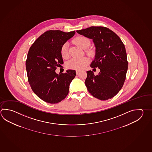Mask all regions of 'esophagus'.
<instances>
[{
  "label": "esophagus",
  "instance_id": "34e87169",
  "mask_svg": "<svg viewBox=\"0 0 152 152\" xmlns=\"http://www.w3.org/2000/svg\"><path fill=\"white\" fill-rule=\"evenodd\" d=\"M76 74L78 75L80 73V71H79V70H76Z\"/></svg>",
  "mask_w": 152,
  "mask_h": 152
}]
</instances>
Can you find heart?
Returning a JSON list of instances; mask_svg holds the SVG:
<instances>
[{"mask_svg": "<svg viewBox=\"0 0 152 152\" xmlns=\"http://www.w3.org/2000/svg\"><path fill=\"white\" fill-rule=\"evenodd\" d=\"M75 42L80 46L82 48L86 49L90 45V41L88 37L80 36L76 37L74 40ZM61 55L62 57L66 58L68 56V43H64L61 48ZM89 63V59L87 57H83L81 58H72L69 61L67 64V66L70 69H75L80 70L85 68Z\"/></svg>", "mask_w": 152, "mask_h": 152, "instance_id": "b5f03b06", "label": "heart"}]
</instances>
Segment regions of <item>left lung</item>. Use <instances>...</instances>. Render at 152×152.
Listing matches in <instances>:
<instances>
[{
  "mask_svg": "<svg viewBox=\"0 0 152 152\" xmlns=\"http://www.w3.org/2000/svg\"><path fill=\"white\" fill-rule=\"evenodd\" d=\"M76 32L93 40L96 55L90 66L100 70L97 75L91 70L86 72L85 84L88 91L100 100L115 97L123 86L128 69L124 44L115 32L105 27L91 26Z\"/></svg>",
  "mask_w": 152,
  "mask_h": 152,
  "instance_id": "obj_1",
  "label": "left lung"
}]
</instances>
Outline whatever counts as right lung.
<instances>
[{
	"mask_svg": "<svg viewBox=\"0 0 152 152\" xmlns=\"http://www.w3.org/2000/svg\"><path fill=\"white\" fill-rule=\"evenodd\" d=\"M75 34V31H47L29 49L26 61L28 80L33 91L47 103H58L69 93V85L76 71L68 70L57 74L55 70L63 63L61 46Z\"/></svg>",
	"mask_w": 152,
	"mask_h": 152,
	"instance_id": "add662e5",
	"label": "right lung"
}]
</instances>
